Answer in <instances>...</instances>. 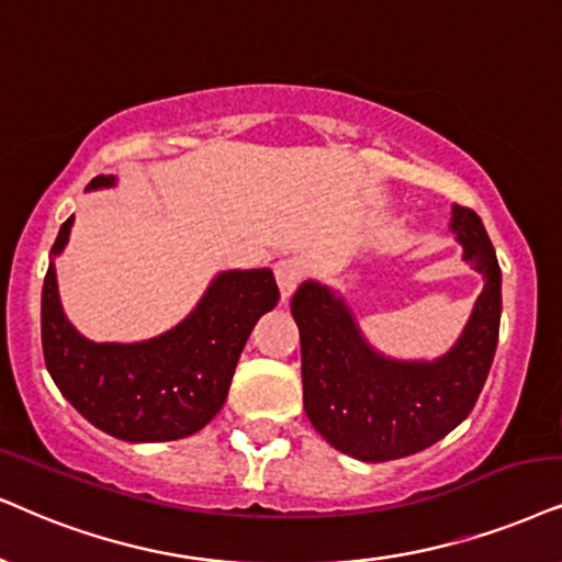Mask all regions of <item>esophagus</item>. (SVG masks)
I'll list each match as a JSON object with an SVG mask.
<instances>
[{"instance_id":"1","label":"esophagus","mask_w":562,"mask_h":562,"mask_svg":"<svg viewBox=\"0 0 562 562\" xmlns=\"http://www.w3.org/2000/svg\"><path fill=\"white\" fill-rule=\"evenodd\" d=\"M274 280H277V288H280L282 301H288V297L293 295V290L301 285V280H303L301 261H295V259L277 261V265H274Z\"/></svg>"}]
</instances>
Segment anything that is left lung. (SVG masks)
<instances>
[{
  "mask_svg": "<svg viewBox=\"0 0 562 562\" xmlns=\"http://www.w3.org/2000/svg\"><path fill=\"white\" fill-rule=\"evenodd\" d=\"M451 231L464 259L485 277L470 324L432 363H400L373 350L342 297L303 282L290 301L301 331L303 407L337 451L360 461L409 457L457 428L485 386L501 329V267L485 225L453 207Z\"/></svg>",
  "mask_w": 562,
  "mask_h": 562,
  "instance_id": "obj_1",
  "label": "left lung"
}]
</instances>
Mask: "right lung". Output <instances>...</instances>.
Returning a JSON list of instances; mask_svg holds the SVG:
<instances>
[{"instance_id": "add662e5", "label": "right lung", "mask_w": 562, "mask_h": 562, "mask_svg": "<svg viewBox=\"0 0 562 562\" xmlns=\"http://www.w3.org/2000/svg\"><path fill=\"white\" fill-rule=\"evenodd\" d=\"M101 187H113V176H95L88 189ZM72 220L61 225L52 254L67 246ZM277 301L269 269H233L176 329L147 342L98 345L67 322L48 265L41 295L46 368L67 402L109 436L130 443L187 438L225 404L248 334Z\"/></svg>"}]
</instances>
